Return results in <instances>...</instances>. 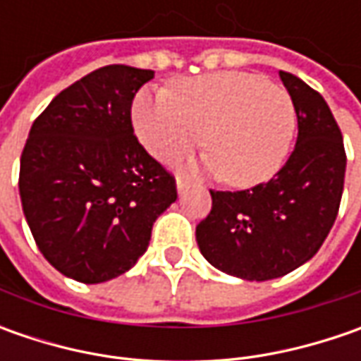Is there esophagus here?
I'll use <instances>...</instances> for the list:
<instances>
[{
  "mask_svg": "<svg viewBox=\"0 0 361 361\" xmlns=\"http://www.w3.org/2000/svg\"><path fill=\"white\" fill-rule=\"evenodd\" d=\"M176 188H178V192H185L187 188H190V180L185 176H176Z\"/></svg>",
  "mask_w": 361,
  "mask_h": 361,
  "instance_id": "1",
  "label": "esophagus"
}]
</instances>
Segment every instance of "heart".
Masks as SVG:
<instances>
[{
	"label": "heart",
	"mask_w": 361,
	"mask_h": 361,
	"mask_svg": "<svg viewBox=\"0 0 361 361\" xmlns=\"http://www.w3.org/2000/svg\"><path fill=\"white\" fill-rule=\"evenodd\" d=\"M134 128L159 160H174L202 132L204 164L231 187L269 180L283 166L298 128L291 96L265 78L219 72L176 80L169 92H142L134 102Z\"/></svg>",
	"instance_id": "b5f03b06"
}]
</instances>
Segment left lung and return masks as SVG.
Wrapping results in <instances>:
<instances>
[{"mask_svg":"<svg viewBox=\"0 0 361 361\" xmlns=\"http://www.w3.org/2000/svg\"><path fill=\"white\" fill-rule=\"evenodd\" d=\"M298 112V142L283 169L245 190H211V213L197 225L202 257L229 275L267 281L310 261L338 216L345 148L324 96L279 72Z\"/></svg>","mask_w":361,"mask_h":361,"instance_id":"1","label":"left lung"}]
</instances>
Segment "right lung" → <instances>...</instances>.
I'll use <instances>...</instances> for the list:
<instances>
[{
  "instance_id": "right-lung-1",
  "label": "right lung",
  "mask_w": 361,
  "mask_h": 361,
  "mask_svg": "<svg viewBox=\"0 0 361 361\" xmlns=\"http://www.w3.org/2000/svg\"><path fill=\"white\" fill-rule=\"evenodd\" d=\"M152 70L112 63L62 90L34 120L20 162L23 215L66 277L102 283L136 265L176 180L138 142L132 100Z\"/></svg>"
}]
</instances>
